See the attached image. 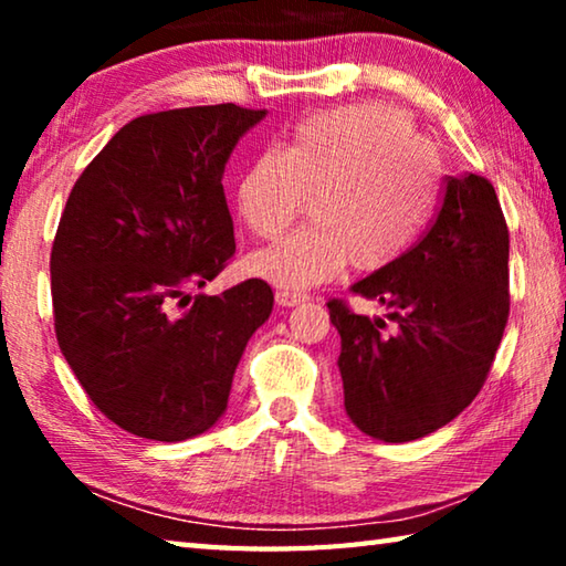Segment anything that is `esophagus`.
Returning a JSON list of instances; mask_svg holds the SVG:
<instances>
[{
    "label": "esophagus",
    "mask_w": 566,
    "mask_h": 566,
    "mask_svg": "<svg viewBox=\"0 0 566 566\" xmlns=\"http://www.w3.org/2000/svg\"><path fill=\"white\" fill-rule=\"evenodd\" d=\"M274 300H276V304H280V306H296V304L306 302V296L304 294H296V292H276Z\"/></svg>",
    "instance_id": "obj_1"
}]
</instances>
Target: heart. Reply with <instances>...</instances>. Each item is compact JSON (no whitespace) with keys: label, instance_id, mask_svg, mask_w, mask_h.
<instances>
[{"label":"heart","instance_id":"b5f03b06","mask_svg":"<svg viewBox=\"0 0 566 566\" xmlns=\"http://www.w3.org/2000/svg\"><path fill=\"white\" fill-rule=\"evenodd\" d=\"M439 167L405 109L357 102L317 112L237 181L234 202L256 237H276L312 199L310 222L247 256L256 280L306 292L352 264L377 272L405 256L434 214Z\"/></svg>","mask_w":566,"mask_h":566}]
</instances>
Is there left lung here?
<instances>
[{
	"label": "left lung",
	"instance_id": "8db88e82",
	"mask_svg": "<svg viewBox=\"0 0 566 566\" xmlns=\"http://www.w3.org/2000/svg\"><path fill=\"white\" fill-rule=\"evenodd\" d=\"M510 232L484 177H447L439 214L395 264L349 286L397 324L329 302L339 332L344 411L379 442L444 427L482 389L510 317Z\"/></svg>",
	"mask_w": 566,
	"mask_h": 566
}]
</instances>
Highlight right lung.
I'll use <instances>...</instances> for the list:
<instances>
[{
	"label": "right lung",
	"instance_id": "obj_1",
	"mask_svg": "<svg viewBox=\"0 0 566 566\" xmlns=\"http://www.w3.org/2000/svg\"><path fill=\"white\" fill-rule=\"evenodd\" d=\"M264 117L237 104L145 114L66 199L50 262L56 342L102 415L132 434L185 442L212 429L247 342L270 319L262 280L171 306L232 260L224 167Z\"/></svg>",
	"mask_w": 566,
	"mask_h": 566
}]
</instances>
